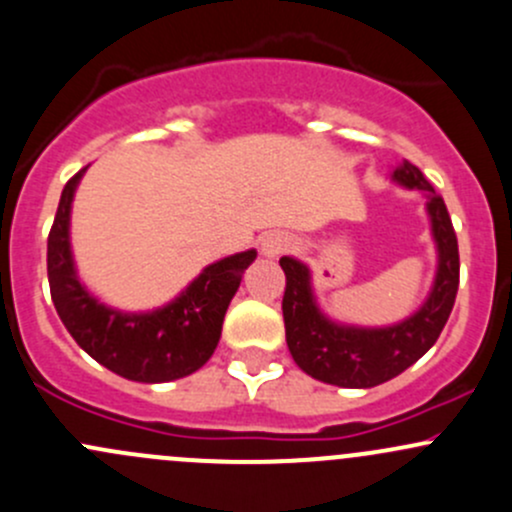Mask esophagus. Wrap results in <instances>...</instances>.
Segmentation results:
<instances>
[{
	"label": "esophagus",
	"instance_id": "1",
	"mask_svg": "<svg viewBox=\"0 0 512 512\" xmlns=\"http://www.w3.org/2000/svg\"><path fill=\"white\" fill-rule=\"evenodd\" d=\"M287 247H289L287 237L280 235V232H272V235H267L265 240H262L260 252L262 257H267V260H275V257H280Z\"/></svg>",
	"mask_w": 512,
	"mask_h": 512
}]
</instances>
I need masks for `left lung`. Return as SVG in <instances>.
I'll use <instances>...</instances> for the list:
<instances>
[{
	"instance_id": "obj_1",
	"label": "left lung",
	"mask_w": 512,
	"mask_h": 512,
	"mask_svg": "<svg viewBox=\"0 0 512 512\" xmlns=\"http://www.w3.org/2000/svg\"><path fill=\"white\" fill-rule=\"evenodd\" d=\"M391 183L406 190H418L426 198V215L436 245L433 285L414 314L386 327L337 322L319 307L309 267L294 257L280 260L287 277L282 314L289 354L304 374L324 384L342 389H371L399 376L436 344L456 302L461 265L446 203L409 160L391 170Z\"/></svg>"
}]
</instances>
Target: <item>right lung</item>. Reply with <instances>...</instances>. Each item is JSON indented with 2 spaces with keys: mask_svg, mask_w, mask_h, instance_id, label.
<instances>
[{
  "mask_svg": "<svg viewBox=\"0 0 512 512\" xmlns=\"http://www.w3.org/2000/svg\"><path fill=\"white\" fill-rule=\"evenodd\" d=\"M84 173L86 168L64 185L46 247L51 302L61 322L86 354L128 381L163 384L193 374L218 347L230 299L257 250L213 262L178 297L151 312L108 307L79 280L71 250V203Z\"/></svg>",
  "mask_w": 512,
  "mask_h": 512,
  "instance_id": "right-lung-1",
  "label": "right lung"
}]
</instances>
